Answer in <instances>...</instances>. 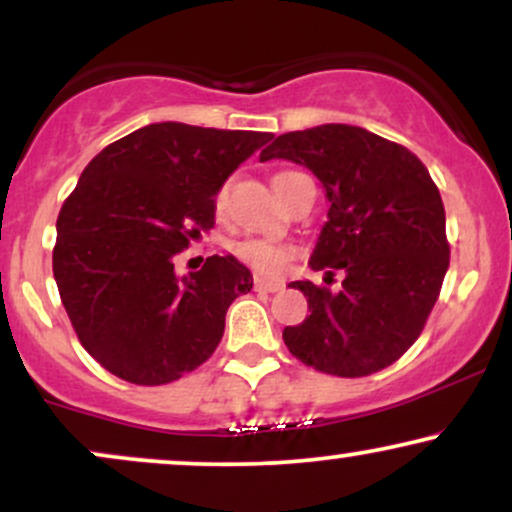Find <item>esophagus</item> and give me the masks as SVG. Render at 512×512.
Returning <instances> with one entry per match:
<instances>
[{"instance_id": "1", "label": "esophagus", "mask_w": 512, "mask_h": 512, "mask_svg": "<svg viewBox=\"0 0 512 512\" xmlns=\"http://www.w3.org/2000/svg\"><path fill=\"white\" fill-rule=\"evenodd\" d=\"M284 289V284L276 279H264V276H255V291H262V293H276Z\"/></svg>"}]
</instances>
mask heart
Masks as SVG:
<instances>
[{"mask_svg":"<svg viewBox=\"0 0 512 512\" xmlns=\"http://www.w3.org/2000/svg\"><path fill=\"white\" fill-rule=\"evenodd\" d=\"M281 175L286 173H279L276 178H281ZM228 195H231V180H226L219 190H216V197H214L216 211L226 209ZM291 252L293 250L289 245L276 243V240H269V238H243L233 245V255H236L240 262L248 264V267L255 269L257 274H267V276L279 274L281 269L286 267V262L291 260Z\"/></svg>","mask_w":512,"mask_h":512,"instance_id":"1","label":"heart"}]
</instances>
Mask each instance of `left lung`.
<instances>
[{
    "label": "left lung",
    "instance_id": "left-lung-1",
    "mask_svg": "<svg viewBox=\"0 0 512 512\" xmlns=\"http://www.w3.org/2000/svg\"><path fill=\"white\" fill-rule=\"evenodd\" d=\"M286 158L317 175L330 199L310 257L344 269L342 289L293 281L310 315L284 342L305 366L363 378L397 361L424 332L450 264L436 182L407 146L363 127L320 125L276 137L260 161Z\"/></svg>",
    "mask_w": 512,
    "mask_h": 512
}]
</instances>
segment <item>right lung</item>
I'll list each match as a JSON object with an SVG mask.
<instances>
[{
	"instance_id": "add662e5",
	"label": "right lung",
	"mask_w": 512,
	"mask_h": 512,
	"mask_svg": "<svg viewBox=\"0 0 512 512\" xmlns=\"http://www.w3.org/2000/svg\"><path fill=\"white\" fill-rule=\"evenodd\" d=\"M272 132L146 125L93 158L57 216L52 272L84 349L134 385L202 366L226 310L252 289L233 255L178 279L173 257L214 228V197Z\"/></svg>"
}]
</instances>
